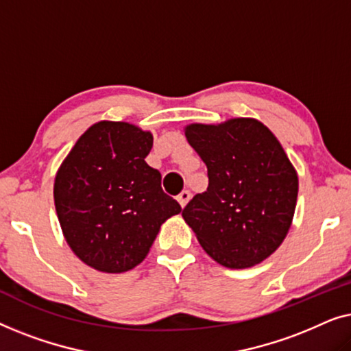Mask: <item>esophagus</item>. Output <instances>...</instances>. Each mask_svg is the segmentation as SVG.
Returning <instances> with one entry per match:
<instances>
[{"label": "esophagus", "instance_id": "34e87169", "mask_svg": "<svg viewBox=\"0 0 351 351\" xmlns=\"http://www.w3.org/2000/svg\"><path fill=\"white\" fill-rule=\"evenodd\" d=\"M190 198H191L190 190H182L180 193H179V196H177V201H179L182 208H185L186 203H189V201H190Z\"/></svg>", "mask_w": 351, "mask_h": 351}]
</instances>
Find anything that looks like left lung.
Listing matches in <instances>:
<instances>
[{"instance_id": "obj_1", "label": "left lung", "mask_w": 351, "mask_h": 351, "mask_svg": "<svg viewBox=\"0 0 351 351\" xmlns=\"http://www.w3.org/2000/svg\"><path fill=\"white\" fill-rule=\"evenodd\" d=\"M185 137L208 167V190L182 210L206 252L247 268L280 247L294 217L299 179L270 129L251 118L190 124Z\"/></svg>"}]
</instances>
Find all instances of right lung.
I'll return each instance as SVG.
<instances>
[{"label":"right lung","instance_id":"1","mask_svg":"<svg viewBox=\"0 0 351 351\" xmlns=\"http://www.w3.org/2000/svg\"><path fill=\"white\" fill-rule=\"evenodd\" d=\"M153 136L129 123L100 121L78 138L56 176L64 237L86 265L123 273L147 257L160 227L182 208L145 162Z\"/></svg>","mask_w":351,"mask_h":351}]
</instances>
